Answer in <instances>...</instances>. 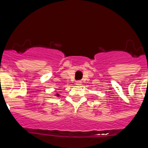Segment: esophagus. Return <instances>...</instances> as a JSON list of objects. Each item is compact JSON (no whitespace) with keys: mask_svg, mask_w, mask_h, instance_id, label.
I'll return each instance as SVG.
<instances>
[{"mask_svg":"<svg viewBox=\"0 0 148 148\" xmlns=\"http://www.w3.org/2000/svg\"><path fill=\"white\" fill-rule=\"evenodd\" d=\"M75 84L77 85V86H80V85L82 84V82H81V81H79H79H77V82H76Z\"/></svg>","mask_w":148,"mask_h":148,"instance_id":"obj_1","label":"esophagus"}]
</instances>
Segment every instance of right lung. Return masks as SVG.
<instances>
[{"label":"right lung","instance_id":"obj_1","mask_svg":"<svg viewBox=\"0 0 148 148\" xmlns=\"http://www.w3.org/2000/svg\"><path fill=\"white\" fill-rule=\"evenodd\" d=\"M56 96H57V97H59V96H60V95H59V94H56Z\"/></svg>","mask_w":148,"mask_h":148}]
</instances>
